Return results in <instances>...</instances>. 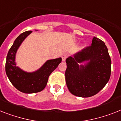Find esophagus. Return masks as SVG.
Returning a JSON list of instances; mask_svg holds the SVG:
<instances>
[{"label": "esophagus", "mask_w": 121, "mask_h": 121, "mask_svg": "<svg viewBox=\"0 0 121 121\" xmlns=\"http://www.w3.org/2000/svg\"><path fill=\"white\" fill-rule=\"evenodd\" d=\"M68 57V55L66 54H64L62 56V61H65L66 59Z\"/></svg>", "instance_id": "34e87169"}]
</instances>
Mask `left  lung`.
Listing matches in <instances>:
<instances>
[{
	"label": "left lung",
	"mask_w": 121,
	"mask_h": 121,
	"mask_svg": "<svg viewBox=\"0 0 121 121\" xmlns=\"http://www.w3.org/2000/svg\"><path fill=\"white\" fill-rule=\"evenodd\" d=\"M84 61L85 65H79ZM65 79L69 92L88 98L96 95L109 80L111 60L104 42L94 37L91 46L66 60Z\"/></svg>",
	"instance_id": "left-lung-1"
}]
</instances>
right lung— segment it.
Returning a JSON list of instances; mask_svg holds the SVG:
<instances>
[{"mask_svg":"<svg viewBox=\"0 0 121 121\" xmlns=\"http://www.w3.org/2000/svg\"><path fill=\"white\" fill-rule=\"evenodd\" d=\"M32 31L23 32L15 39L8 52L5 63V72L10 81L18 91L24 93L42 91L47 85L49 76L61 62V58L49 60L34 72L24 71L16 65L15 55L21 43Z\"/></svg>","mask_w":121,"mask_h":121,"instance_id":"1","label":"right lung"}]
</instances>
